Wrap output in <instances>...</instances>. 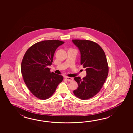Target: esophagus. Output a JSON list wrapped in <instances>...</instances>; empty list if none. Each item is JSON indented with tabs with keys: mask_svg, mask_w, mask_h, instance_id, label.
<instances>
[{
	"mask_svg": "<svg viewBox=\"0 0 133 133\" xmlns=\"http://www.w3.org/2000/svg\"><path fill=\"white\" fill-rule=\"evenodd\" d=\"M65 79H66L68 81H69V82H72L73 81V78L70 77H65Z\"/></svg>",
	"mask_w": 133,
	"mask_h": 133,
	"instance_id": "obj_1",
	"label": "esophagus"
}]
</instances>
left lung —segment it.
<instances>
[{
  "instance_id": "8db88e82",
  "label": "left lung",
  "mask_w": 133,
  "mask_h": 133,
  "mask_svg": "<svg viewBox=\"0 0 133 133\" xmlns=\"http://www.w3.org/2000/svg\"><path fill=\"white\" fill-rule=\"evenodd\" d=\"M79 49L80 64L85 68L87 75L81 79L75 77L78 88L74 95L82 100L95 96L101 89L108 74V66L105 52L96 43L87 40H72Z\"/></svg>"
}]
</instances>
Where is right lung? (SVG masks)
I'll list each match as a JSON object with an SVG mask.
<instances>
[{
    "label": "right lung",
    "mask_w": 133,
    "mask_h": 133,
    "mask_svg": "<svg viewBox=\"0 0 133 133\" xmlns=\"http://www.w3.org/2000/svg\"><path fill=\"white\" fill-rule=\"evenodd\" d=\"M64 42L58 40H44L32 45L26 51L21 70L28 89L37 98L48 99L62 81V76L50 72L48 65L52 64L57 48Z\"/></svg>",
    "instance_id": "1"
}]
</instances>
